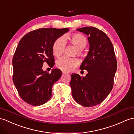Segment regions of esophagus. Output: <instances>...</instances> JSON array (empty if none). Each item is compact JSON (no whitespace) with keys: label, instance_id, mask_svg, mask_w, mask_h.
I'll return each mask as SVG.
<instances>
[{"label":"esophagus","instance_id":"esophagus-1","mask_svg":"<svg viewBox=\"0 0 134 134\" xmlns=\"http://www.w3.org/2000/svg\"><path fill=\"white\" fill-rule=\"evenodd\" d=\"M62 73H63V74H68V72H67V71H62Z\"/></svg>","mask_w":134,"mask_h":134}]
</instances>
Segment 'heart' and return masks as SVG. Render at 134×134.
Returning a JSON list of instances; mask_svg holds the SVG:
<instances>
[{
  "label": "heart",
  "instance_id": "b5f03b06",
  "mask_svg": "<svg viewBox=\"0 0 134 134\" xmlns=\"http://www.w3.org/2000/svg\"><path fill=\"white\" fill-rule=\"evenodd\" d=\"M70 42L77 48L76 53L79 56L84 55L83 49L87 44V40L83 35L79 34H75L71 36ZM66 38L62 36L55 40L52 47L53 54L57 57L63 54L66 46ZM79 63V60L76 58H68L63 57L59 59L57 62V66L61 70L70 71L74 70Z\"/></svg>",
  "mask_w": 134,
  "mask_h": 134
}]
</instances>
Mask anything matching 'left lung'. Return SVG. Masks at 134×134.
I'll return each mask as SVG.
<instances>
[{
  "label": "left lung",
  "instance_id": "8db88e82",
  "mask_svg": "<svg viewBox=\"0 0 134 134\" xmlns=\"http://www.w3.org/2000/svg\"><path fill=\"white\" fill-rule=\"evenodd\" d=\"M76 30L88 36L89 51L80 67L88 73L82 77L72 74L70 86L74 100L91 107L101 103L111 91L117 62L113 45L104 32L93 27Z\"/></svg>",
  "mask_w": 134,
  "mask_h": 134
}]
</instances>
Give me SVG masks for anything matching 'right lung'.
Instances as JSON below:
<instances>
[{
	"mask_svg": "<svg viewBox=\"0 0 134 134\" xmlns=\"http://www.w3.org/2000/svg\"><path fill=\"white\" fill-rule=\"evenodd\" d=\"M68 31L67 28L40 29L27 34L19 41L12 59L13 82L28 104L39 106L51 99L52 86L60 79L62 71L55 68L49 74L43 70V65L46 62L54 66L53 44Z\"/></svg>",
	"mask_w": 134,
	"mask_h": 134,
	"instance_id": "obj_1",
	"label": "right lung"
}]
</instances>
